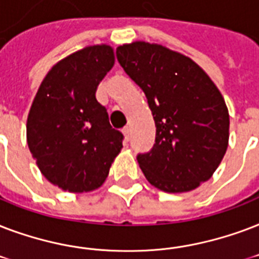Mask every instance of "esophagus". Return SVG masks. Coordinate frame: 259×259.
Instances as JSON below:
<instances>
[{"label":"esophagus","instance_id":"1","mask_svg":"<svg viewBox=\"0 0 259 259\" xmlns=\"http://www.w3.org/2000/svg\"><path fill=\"white\" fill-rule=\"evenodd\" d=\"M123 134H124V136H125V139H130V136H131V128H124L123 130Z\"/></svg>","mask_w":259,"mask_h":259}]
</instances>
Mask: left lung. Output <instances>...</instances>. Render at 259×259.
I'll return each instance as SVG.
<instances>
[{
	"label": "left lung",
	"mask_w": 259,
	"mask_h": 259,
	"mask_svg": "<svg viewBox=\"0 0 259 259\" xmlns=\"http://www.w3.org/2000/svg\"><path fill=\"white\" fill-rule=\"evenodd\" d=\"M116 55L146 94L157 127L151 150L138 154L144 177L167 193L196 189L227 151L230 116L223 96L196 62L161 44H123Z\"/></svg>",
	"instance_id": "obj_1"
}]
</instances>
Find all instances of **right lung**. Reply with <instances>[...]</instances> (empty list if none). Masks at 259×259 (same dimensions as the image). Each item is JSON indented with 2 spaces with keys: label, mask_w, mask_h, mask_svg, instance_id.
I'll use <instances>...</instances> for the list:
<instances>
[{
  "label": "right lung",
  "mask_w": 259,
  "mask_h": 259,
  "mask_svg": "<svg viewBox=\"0 0 259 259\" xmlns=\"http://www.w3.org/2000/svg\"><path fill=\"white\" fill-rule=\"evenodd\" d=\"M115 65L113 48L89 46L50 70L27 120V142L48 181L71 193L100 188L123 147L105 107L96 98L102 78Z\"/></svg>",
  "instance_id": "right-lung-1"
}]
</instances>
